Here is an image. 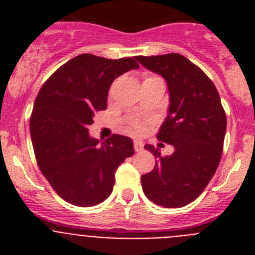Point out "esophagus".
Instances as JSON below:
<instances>
[{"label": "esophagus", "mask_w": 255, "mask_h": 255, "mask_svg": "<svg viewBox=\"0 0 255 255\" xmlns=\"http://www.w3.org/2000/svg\"><path fill=\"white\" fill-rule=\"evenodd\" d=\"M144 148V144L141 141H134V149L135 152H141Z\"/></svg>", "instance_id": "obj_1"}]
</instances>
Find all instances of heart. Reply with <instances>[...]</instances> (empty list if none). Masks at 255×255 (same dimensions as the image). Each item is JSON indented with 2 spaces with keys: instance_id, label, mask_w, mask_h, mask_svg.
Returning <instances> with one entry per match:
<instances>
[{
  "instance_id": "heart-1",
  "label": "heart",
  "mask_w": 255,
  "mask_h": 255,
  "mask_svg": "<svg viewBox=\"0 0 255 255\" xmlns=\"http://www.w3.org/2000/svg\"><path fill=\"white\" fill-rule=\"evenodd\" d=\"M130 130H131V131H134V132H139L141 130V125L139 123H134L131 125V129H130Z\"/></svg>"
}]
</instances>
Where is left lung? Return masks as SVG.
<instances>
[{"label":"left lung","mask_w":255,"mask_h":255,"mask_svg":"<svg viewBox=\"0 0 255 255\" xmlns=\"http://www.w3.org/2000/svg\"><path fill=\"white\" fill-rule=\"evenodd\" d=\"M136 60L167 83L168 114L157 138L175 148L172 154L162 157L158 148L144 145L157 161L150 172L141 175V188L157 206L184 207L202 194L217 170L226 114L211 79L182 55L138 56Z\"/></svg>","instance_id":"1"}]
</instances>
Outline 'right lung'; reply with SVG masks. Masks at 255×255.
Instances as JSON below:
<instances>
[{
  "label": "right lung",
  "mask_w": 255,
  "mask_h": 255,
  "mask_svg": "<svg viewBox=\"0 0 255 255\" xmlns=\"http://www.w3.org/2000/svg\"><path fill=\"white\" fill-rule=\"evenodd\" d=\"M138 62L84 53L67 61L40 88L30 117V136L40 171L67 203L92 207L107 199L115 172L134 154L132 140L89 135L97 111L107 107L108 89Z\"/></svg>",
  "instance_id": "1"
}]
</instances>
